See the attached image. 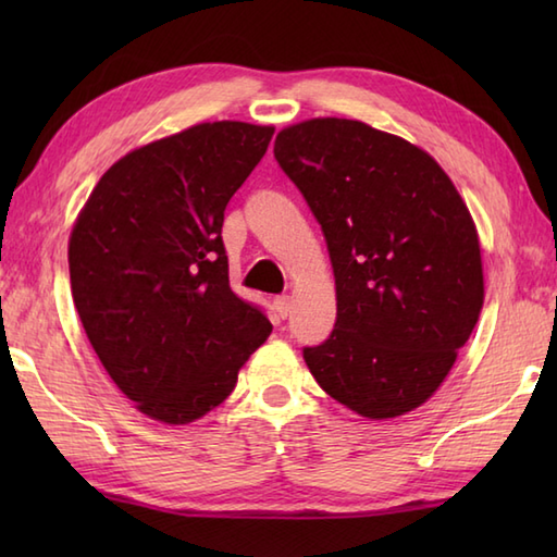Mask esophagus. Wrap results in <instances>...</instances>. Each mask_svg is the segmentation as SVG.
I'll list each match as a JSON object with an SVG mask.
<instances>
[{
	"label": "esophagus",
	"mask_w": 557,
	"mask_h": 557,
	"mask_svg": "<svg viewBox=\"0 0 557 557\" xmlns=\"http://www.w3.org/2000/svg\"><path fill=\"white\" fill-rule=\"evenodd\" d=\"M289 311H292L289 297H277V299H275V313H277L280 318H287Z\"/></svg>",
	"instance_id": "34e87169"
}]
</instances>
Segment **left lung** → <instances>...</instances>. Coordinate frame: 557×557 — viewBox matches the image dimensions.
I'll return each instance as SVG.
<instances>
[{
	"label": "left lung",
	"mask_w": 557,
	"mask_h": 557,
	"mask_svg": "<svg viewBox=\"0 0 557 557\" xmlns=\"http://www.w3.org/2000/svg\"><path fill=\"white\" fill-rule=\"evenodd\" d=\"M275 160L325 234L337 321L309 371L339 405L395 419L453 369L483 306L479 234L429 152L325 116L282 128Z\"/></svg>",
	"instance_id": "left-lung-1"
}]
</instances>
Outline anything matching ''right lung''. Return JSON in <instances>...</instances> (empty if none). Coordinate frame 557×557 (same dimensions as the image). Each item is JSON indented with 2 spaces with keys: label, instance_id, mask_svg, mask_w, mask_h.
I'll list each match as a JSON object with an SVG mask.
<instances>
[{
  "label": "right lung",
  "instance_id": "1",
  "mask_svg": "<svg viewBox=\"0 0 557 557\" xmlns=\"http://www.w3.org/2000/svg\"><path fill=\"white\" fill-rule=\"evenodd\" d=\"M275 128L196 124L102 174L69 239L71 294L104 371L138 411L188 423L222 405L270 335L236 297L224 208Z\"/></svg>",
  "mask_w": 557,
  "mask_h": 557
}]
</instances>
